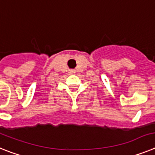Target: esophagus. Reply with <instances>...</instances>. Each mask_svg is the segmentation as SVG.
<instances>
[{
    "mask_svg": "<svg viewBox=\"0 0 155 155\" xmlns=\"http://www.w3.org/2000/svg\"><path fill=\"white\" fill-rule=\"evenodd\" d=\"M72 72H73V71H72Z\"/></svg>",
    "mask_w": 155,
    "mask_h": 155,
    "instance_id": "obj_1",
    "label": "esophagus"
}]
</instances>
